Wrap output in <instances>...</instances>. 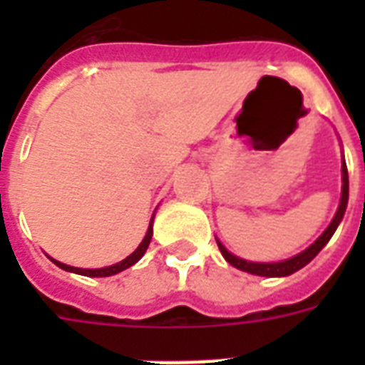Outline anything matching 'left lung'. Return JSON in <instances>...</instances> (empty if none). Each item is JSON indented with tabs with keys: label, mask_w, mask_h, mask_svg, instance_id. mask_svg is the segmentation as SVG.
I'll return each instance as SVG.
<instances>
[{
	"label": "left lung",
	"mask_w": 365,
	"mask_h": 365,
	"mask_svg": "<svg viewBox=\"0 0 365 365\" xmlns=\"http://www.w3.org/2000/svg\"><path fill=\"white\" fill-rule=\"evenodd\" d=\"M341 202H339V208L335 212L334 220L329 223L326 231H324L320 237H318L314 242L305 248L303 252H299L297 255L294 257H288V259L284 261H274V263H259V261H248V259H242L239 255L231 254L225 246H223L220 240H217V246H220V252L225 259L231 263L233 267L240 269L244 272H250V274H257V277H289V274H294L295 271H299L307 263H311L314 257L318 255V252L329 242V239L334 237L335 229L339 227L341 220L345 216V210H346V205H349V172H346V163H345V157H343V165H341Z\"/></svg>",
	"instance_id": "1"
}]
</instances>
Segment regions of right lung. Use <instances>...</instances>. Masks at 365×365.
Returning a JSON list of instances; mask_svg holds the SVG:
<instances>
[{
	"mask_svg": "<svg viewBox=\"0 0 365 365\" xmlns=\"http://www.w3.org/2000/svg\"><path fill=\"white\" fill-rule=\"evenodd\" d=\"M153 220H155V214L151 216V222H149V227H148V233L143 237V240L138 244V248L132 252L128 257H125L123 261L115 263V265H110V267H102V269H79V267H71V265H66V263H60V261L53 259L51 255H48V259L53 261L54 265L60 267V269H64L68 272H76V274H83V277H113L117 272L125 271L128 267H132L134 263L142 259V255L145 254V250H148L149 242H151V237H153Z\"/></svg>",
	"mask_w": 365,
	"mask_h": 365,
	"instance_id": "right-lung-1",
	"label": "right lung"
}]
</instances>
